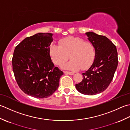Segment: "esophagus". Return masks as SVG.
<instances>
[{
    "mask_svg": "<svg viewBox=\"0 0 130 130\" xmlns=\"http://www.w3.org/2000/svg\"><path fill=\"white\" fill-rule=\"evenodd\" d=\"M64 73L66 75H73L74 73L72 72H68V71H64Z\"/></svg>",
    "mask_w": 130,
    "mask_h": 130,
    "instance_id": "esophagus-1",
    "label": "esophagus"
}]
</instances>
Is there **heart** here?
I'll list each match as a JSON object with an SVG mask.
<instances>
[{
    "instance_id": "obj_1",
    "label": "heart",
    "mask_w": 130,
    "mask_h": 130,
    "mask_svg": "<svg viewBox=\"0 0 130 130\" xmlns=\"http://www.w3.org/2000/svg\"><path fill=\"white\" fill-rule=\"evenodd\" d=\"M59 44H52L49 47V55L55 64L61 65L67 60L68 55L71 60L63 66L67 70H85L93 62L95 47L90 42L78 37L68 36L59 40Z\"/></svg>"
}]
</instances>
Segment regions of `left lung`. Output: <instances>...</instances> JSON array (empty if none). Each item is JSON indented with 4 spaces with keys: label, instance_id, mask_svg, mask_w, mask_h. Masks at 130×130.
I'll use <instances>...</instances> for the list:
<instances>
[{
    "label": "left lung",
    "instance_id": "obj_1",
    "mask_svg": "<svg viewBox=\"0 0 130 130\" xmlns=\"http://www.w3.org/2000/svg\"><path fill=\"white\" fill-rule=\"evenodd\" d=\"M85 35L95 47V58L90 67L83 73V81L76 84V88L81 94L94 95L104 91L112 81L118 66V53L116 46L105 36L93 32Z\"/></svg>",
    "mask_w": 130,
    "mask_h": 130
}]
</instances>
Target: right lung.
<instances>
[{
	"label": "right lung",
	"mask_w": 130,
	"mask_h": 130,
	"mask_svg": "<svg viewBox=\"0 0 130 130\" xmlns=\"http://www.w3.org/2000/svg\"><path fill=\"white\" fill-rule=\"evenodd\" d=\"M53 34L38 33L15 47L13 71L23 92L36 98H47L57 90L62 71L54 67L49 55Z\"/></svg>",
	"instance_id": "1"
}]
</instances>
